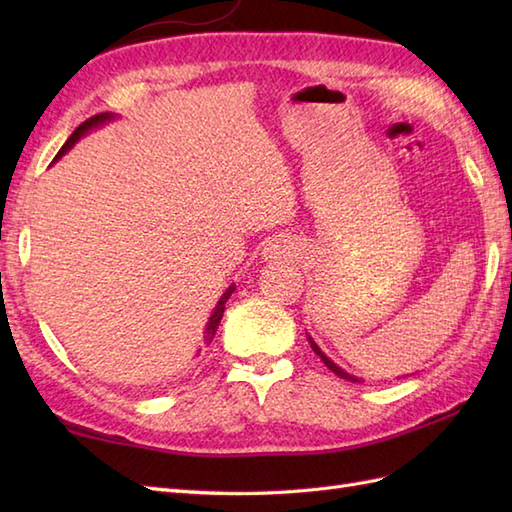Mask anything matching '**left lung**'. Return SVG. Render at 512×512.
<instances>
[{
    "mask_svg": "<svg viewBox=\"0 0 512 512\" xmlns=\"http://www.w3.org/2000/svg\"><path fill=\"white\" fill-rule=\"evenodd\" d=\"M310 345H312V350H314V354H319L321 356V361L325 363V367H328V369H332V372L336 374V376H341V378H345V380H352V383H358V378H354L352 374H347L345 372V369H341L339 365H336L334 361H330V358L328 356H325L323 352H321V347L317 345V343H314L312 339H310Z\"/></svg>",
    "mask_w": 512,
    "mask_h": 512,
    "instance_id": "left-lung-1",
    "label": "left lung"
}]
</instances>
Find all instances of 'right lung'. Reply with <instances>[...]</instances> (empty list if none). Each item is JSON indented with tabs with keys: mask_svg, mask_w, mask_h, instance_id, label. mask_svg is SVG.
Wrapping results in <instances>:
<instances>
[{
	"mask_svg": "<svg viewBox=\"0 0 512 512\" xmlns=\"http://www.w3.org/2000/svg\"><path fill=\"white\" fill-rule=\"evenodd\" d=\"M112 118H114V114H110V112H103V114H96V116L88 118V121H85V123H81L79 127L74 129L72 136H70L68 140H65V145L59 149V154L54 156V160H59V158L65 154V151H70V149L74 147L76 140H79L81 136L88 134L90 129L99 127V125H103V123H107V121H112ZM233 290H235V286H228V288H226V292H224V295L220 297V301H217V306H215L213 314H211V317H209V323H206V328H204V341H206V343H211V341H213V336H215V332H217V325H220V321H222L224 306H226L228 297L233 295Z\"/></svg>",
	"mask_w": 512,
	"mask_h": 512,
	"instance_id": "right-lung-1",
	"label": "right lung"
}]
</instances>
